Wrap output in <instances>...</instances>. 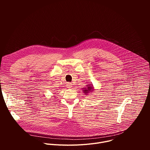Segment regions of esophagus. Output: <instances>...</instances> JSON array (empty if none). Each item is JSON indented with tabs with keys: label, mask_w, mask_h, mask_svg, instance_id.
Listing matches in <instances>:
<instances>
[{
	"label": "esophagus",
	"mask_w": 150,
	"mask_h": 150,
	"mask_svg": "<svg viewBox=\"0 0 150 150\" xmlns=\"http://www.w3.org/2000/svg\"><path fill=\"white\" fill-rule=\"evenodd\" d=\"M67 88H72V83H67Z\"/></svg>",
	"instance_id": "esophagus-1"
}]
</instances>
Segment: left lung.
<instances>
[{"instance_id": "8db88e82", "label": "left lung", "mask_w": 150, "mask_h": 150, "mask_svg": "<svg viewBox=\"0 0 150 150\" xmlns=\"http://www.w3.org/2000/svg\"><path fill=\"white\" fill-rule=\"evenodd\" d=\"M87 86L86 87L82 88L83 89V93L85 94V95H88V93L92 92L94 90V88L93 87V85L92 83L90 84H87L86 85Z\"/></svg>"}]
</instances>
